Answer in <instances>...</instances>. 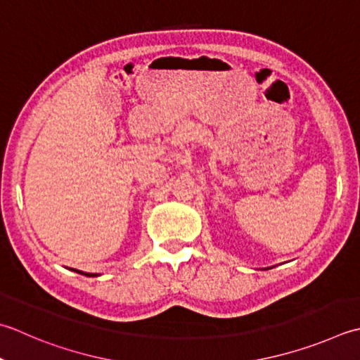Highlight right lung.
<instances>
[{
  "label": "right lung",
  "instance_id": "1",
  "mask_svg": "<svg viewBox=\"0 0 360 360\" xmlns=\"http://www.w3.org/2000/svg\"><path fill=\"white\" fill-rule=\"evenodd\" d=\"M81 273V271H79ZM86 276H96V274H90V273H86Z\"/></svg>",
  "mask_w": 360,
  "mask_h": 360
}]
</instances>
